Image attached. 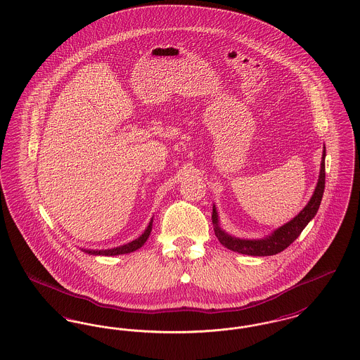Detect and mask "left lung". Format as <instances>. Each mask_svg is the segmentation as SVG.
<instances>
[{
  "mask_svg": "<svg viewBox=\"0 0 360 360\" xmlns=\"http://www.w3.org/2000/svg\"><path fill=\"white\" fill-rule=\"evenodd\" d=\"M324 188H326V151L323 154L319 184L316 186L314 194L311 195L308 205L305 206L301 210V213L298 216H295L291 221L285 224L279 229H276L271 236H269L266 239L240 240L224 233L223 231L220 229L219 220H217V212H216V207H213L212 221L216 225L214 226L216 236L219 238L224 247H226L231 251L244 254V255L269 257V255H275L278 252H282L285 248H288L291 243L301 235L304 228L316 216V213L319 210V206H320L321 200H323Z\"/></svg>",
  "mask_w": 360,
  "mask_h": 360,
  "instance_id": "8db88e82",
  "label": "left lung"
}]
</instances>
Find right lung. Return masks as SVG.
I'll return each instance as SVG.
<instances>
[{
    "instance_id": "right-lung-1",
    "label": "right lung",
    "mask_w": 360,
    "mask_h": 360,
    "mask_svg": "<svg viewBox=\"0 0 360 360\" xmlns=\"http://www.w3.org/2000/svg\"><path fill=\"white\" fill-rule=\"evenodd\" d=\"M151 229H153V221L147 226V229L144 231V233L140 238H137L136 240H134V241H131L128 244H124L121 247L112 248V250H105V251H90V250H87L86 252L91 254V255H105V257H113V255H121V254L134 252V251H136L137 248H140L147 241L150 233H151Z\"/></svg>"
}]
</instances>
